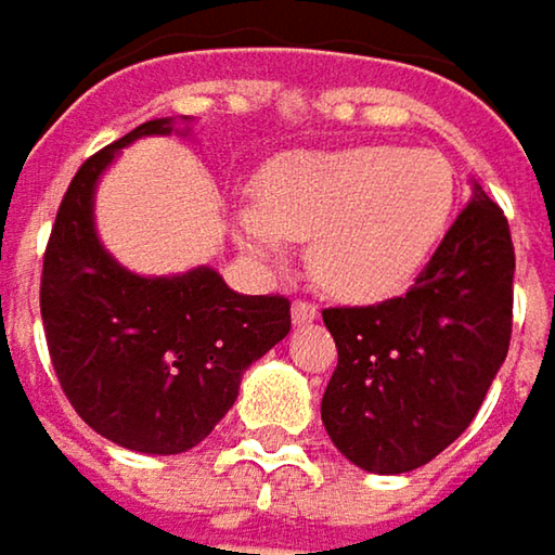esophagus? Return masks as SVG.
<instances>
[{
  "label": "esophagus",
  "mask_w": 555,
  "mask_h": 555,
  "mask_svg": "<svg viewBox=\"0 0 555 555\" xmlns=\"http://www.w3.org/2000/svg\"><path fill=\"white\" fill-rule=\"evenodd\" d=\"M315 315H319V310H315L312 304H307V300H294V307H291V322H294V325H307Z\"/></svg>",
  "instance_id": "esophagus-1"
}]
</instances>
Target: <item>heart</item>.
Segmentation results:
<instances>
[{"label": "heart", "instance_id": "heart-1", "mask_svg": "<svg viewBox=\"0 0 555 555\" xmlns=\"http://www.w3.org/2000/svg\"><path fill=\"white\" fill-rule=\"evenodd\" d=\"M453 201V166L435 150H304L264 169L258 201L233 207V233L271 268L287 240L310 243V274L325 294L374 304L422 274L451 227Z\"/></svg>", "mask_w": 555, "mask_h": 555}]
</instances>
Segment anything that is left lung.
I'll return each instance as SVG.
<instances>
[{
  "label": "left lung",
  "instance_id": "8db88e82",
  "mask_svg": "<svg viewBox=\"0 0 555 555\" xmlns=\"http://www.w3.org/2000/svg\"><path fill=\"white\" fill-rule=\"evenodd\" d=\"M469 184V204L405 297L322 312L338 348L322 425L367 473H409L451 448L505 364L515 245L505 214Z\"/></svg>",
  "mask_w": 555,
  "mask_h": 555
}]
</instances>
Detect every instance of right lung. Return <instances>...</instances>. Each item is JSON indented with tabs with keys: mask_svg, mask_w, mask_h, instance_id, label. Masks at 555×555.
Returning a JSON list of instances; mask_svg holds the SVG:
<instances>
[{
	"mask_svg": "<svg viewBox=\"0 0 555 555\" xmlns=\"http://www.w3.org/2000/svg\"><path fill=\"white\" fill-rule=\"evenodd\" d=\"M191 137L156 117L104 146L69 181L43 255L40 315L60 386L79 418L137 453H184L233 409L248 364L291 332L284 297L236 294L210 264L137 274L104 248L95 191L140 137Z\"/></svg>",
	"mask_w": 555,
	"mask_h": 555,
	"instance_id": "obj_1",
	"label": "right lung"
}]
</instances>
